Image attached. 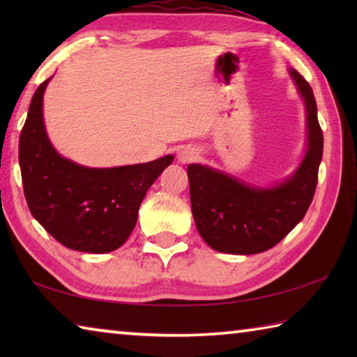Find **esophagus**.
Returning <instances> with one entry per match:
<instances>
[{"label": "esophagus", "instance_id": "obj_1", "mask_svg": "<svg viewBox=\"0 0 357 357\" xmlns=\"http://www.w3.org/2000/svg\"><path fill=\"white\" fill-rule=\"evenodd\" d=\"M198 157V153L197 149L193 148H183L178 153V160L181 162V164H190V162H193Z\"/></svg>", "mask_w": 357, "mask_h": 357}]
</instances>
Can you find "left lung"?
Listing matches in <instances>:
<instances>
[{"label": "left lung", "instance_id": "1", "mask_svg": "<svg viewBox=\"0 0 357 357\" xmlns=\"http://www.w3.org/2000/svg\"><path fill=\"white\" fill-rule=\"evenodd\" d=\"M305 107V154L299 167L280 183L268 187L208 165L190 164L193 220L211 249L233 255H253L273 249L304 219L315 195L323 157V132L318 124L315 96L298 70L289 69Z\"/></svg>", "mask_w": 357, "mask_h": 357}]
</instances>
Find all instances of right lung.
Returning <instances> with one entry per match:
<instances>
[{
	"label": "right lung",
	"mask_w": 357,
	"mask_h": 357,
	"mask_svg": "<svg viewBox=\"0 0 357 357\" xmlns=\"http://www.w3.org/2000/svg\"><path fill=\"white\" fill-rule=\"evenodd\" d=\"M48 82L50 78L36 89L20 134L19 162L28 208L68 249L113 252L128 241L144 195L173 155L112 168H91L66 159L45 130L42 105Z\"/></svg>",
	"instance_id": "1"
}]
</instances>
